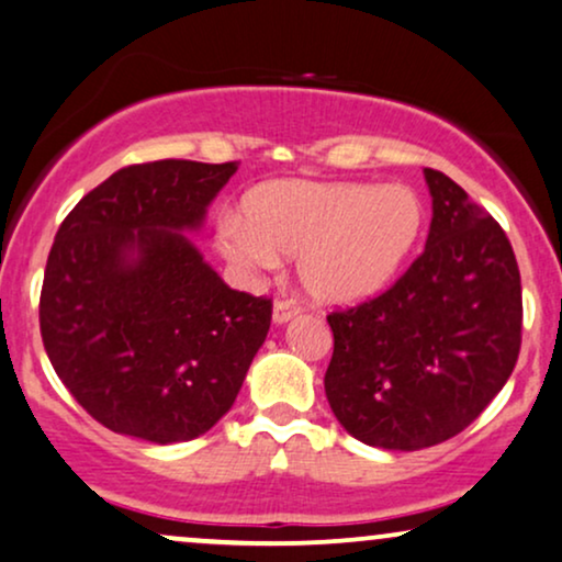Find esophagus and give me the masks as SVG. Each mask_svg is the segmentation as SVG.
Masks as SVG:
<instances>
[{
	"label": "esophagus",
	"mask_w": 562,
	"mask_h": 562,
	"mask_svg": "<svg viewBox=\"0 0 562 562\" xmlns=\"http://www.w3.org/2000/svg\"><path fill=\"white\" fill-rule=\"evenodd\" d=\"M301 311L303 308L295 301H290V297H280V301H277L274 308H272L274 324H288L290 318H295L297 314H301Z\"/></svg>",
	"instance_id": "esophagus-1"
}]
</instances>
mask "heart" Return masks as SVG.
Returning <instances> with one entry per match:
<instances>
[{
    "label": "heart",
    "instance_id": "obj_1",
    "mask_svg": "<svg viewBox=\"0 0 562 562\" xmlns=\"http://www.w3.org/2000/svg\"><path fill=\"white\" fill-rule=\"evenodd\" d=\"M425 228V204L402 183L269 181L244 196V217L217 220L215 246L238 272L297 257L305 293L326 305L379 295Z\"/></svg>",
    "mask_w": 562,
    "mask_h": 562
}]
</instances>
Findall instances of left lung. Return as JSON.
Segmentation results:
<instances>
[{"instance_id": "1", "label": "left lung", "mask_w": 562, "mask_h": 562, "mask_svg": "<svg viewBox=\"0 0 562 562\" xmlns=\"http://www.w3.org/2000/svg\"><path fill=\"white\" fill-rule=\"evenodd\" d=\"M425 251L386 293L326 322L324 389L342 428L368 446L417 451L477 420L521 350V274L493 215L440 170Z\"/></svg>"}]
</instances>
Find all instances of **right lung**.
Returning a JSON list of instances; mask_svg holds the SVG:
<instances>
[{
  "label": "right lung",
  "mask_w": 562,
  "mask_h": 562,
  "mask_svg": "<svg viewBox=\"0 0 562 562\" xmlns=\"http://www.w3.org/2000/svg\"><path fill=\"white\" fill-rule=\"evenodd\" d=\"M236 162L126 166L64 217L41 288V337L77 404L113 432L181 443L236 402L272 301L231 290L196 231Z\"/></svg>",
  "instance_id": "right-lung-1"
}]
</instances>
